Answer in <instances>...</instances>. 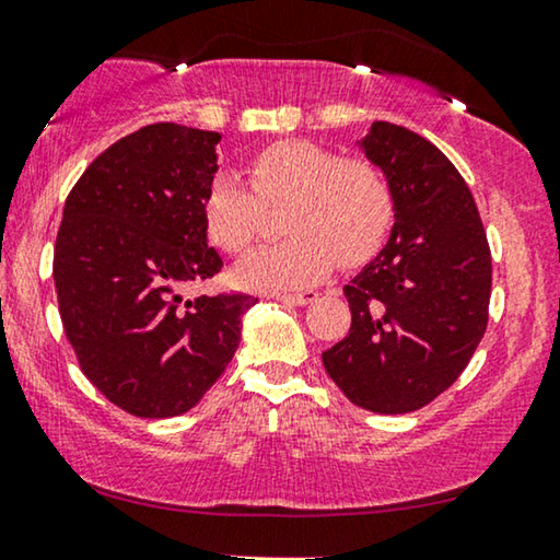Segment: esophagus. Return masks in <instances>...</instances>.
Wrapping results in <instances>:
<instances>
[{"instance_id": "esophagus-1", "label": "esophagus", "mask_w": 560, "mask_h": 560, "mask_svg": "<svg viewBox=\"0 0 560 560\" xmlns=\"http://www.w3.org/2000/svg\"><path fill=\"white\" fill-rule=\"evenodd\" d=\"M277 299H279V302H287V304L304 306V304L316 302V299H319V294H316V291H299V294H281Z\"/></svg>"}]
</instances>
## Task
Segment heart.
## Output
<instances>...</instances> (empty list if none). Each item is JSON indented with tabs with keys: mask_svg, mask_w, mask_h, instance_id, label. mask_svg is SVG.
<instances>
[{
	"mask_svg": "<svg viewBox=\"0 0 560 560\" xmlns=\"http://www.w3.org/2000/svg\"><path fill=\"white\" fill-rule=\"evenodd\" d=\"M248 186L219 173L208 183L200 213L208 238L226 254H246L264 231V208H283L287 241L236 266L241 287L302 289L337 266H360L380 252L395 219V196L377 165L337 150L281 140L246 163Z\"/></svg>",
	"mask_w": 560,
	"mask_h": 560,
	"instance_id": "b5f03b06",
	"label": "heart"
}]
</instances>
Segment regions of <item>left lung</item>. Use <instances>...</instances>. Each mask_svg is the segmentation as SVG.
<instances>
[{"label": "left lung", "mask_w": 560, "mask_h": 560, "mask_svg": "<svg viewBox=\"0 0 560 560\" xmlns=\"http://www.w3.org/2000/svg\"><path fill=\"white\" fill-rule=\"evenodd\" d=\"M395 196L382 252L345 287L352 327L322 354L349 402L380 415L430 405L488 327L493 264L470 188L430 140L385 120L360 140Z\"/></svg>", "instance_id": "1"}]
</instances>
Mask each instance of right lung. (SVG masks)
Instances as JSON below:
<instances>
[{
	"instance_id": "1",
	"label": "right lung",
	"mask_w": 560,
	"mask_h": 560,
	"mask_svg": "<svg viewBox=\"0 0 560 560\" xmlns=\"http://www.w3.org/2000/svg\"><path fill=\"white\" fill-rule=\"evenodd\" d=\"M221 136L145 125L100 153L65 200L52 277L62 327L85 377L120 410L161 420L188 412L241 339L248 294L183 302L221 271L200 200Z\"/></svg>"
}]
</instances>
